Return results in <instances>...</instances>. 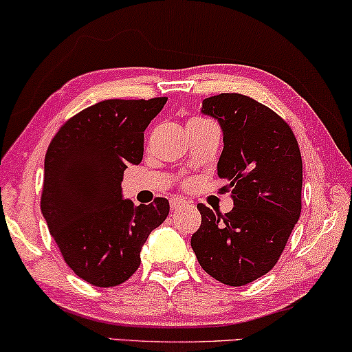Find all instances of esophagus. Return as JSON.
<instances>
[{"mask_svg":"<svg viewBox=\"0 0 352 352\" xmlns=\"http://www.w3.org/2000/svg\"><path fill=\"white\" fill-rule=\"evenodd\" d=\"M170 204H171V210L175 211V213H177V211H181V210L190 208V206H192L190 201H186V200H182V199H173Z\"/></svg>","mask_w":352,"mask_h":352,"instance_id":"obj_1","label":"esophagus"}]
</instances>
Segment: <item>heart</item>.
<instances>
[{
    "instance_id": "heart-1",
    "label": "heart",
    "mask_w": 352,
    "mask_h": 352,
    "mask_svg": "<svg viewBox=\"0 0 352 352\" xmlns=\"http://www.w3.org/2000/svg\"><path fill=\"white\" fill-rule=\"evenodd\" d=\"M199 120H200V118H194V120H190V122H199Z\"/></svg>"
}]
</instances>
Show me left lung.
Listing matches in <instances>:
<instances>
[{
  "instance_id": "1",
  "label": "left lung",
  "mask_w": 352,
  "mask_h": 352,
  "mask_svg": "<svg viewBox=\"0 0 352 352\" xmlns=\"http://www.w3.org/2000/svg\"><path fill=\"white\" fill-rule=\"evenodd\" d=\"M201 112L223 129L218 176L228 181L229 213L197 205L201 224L190 245L200 266L230 287L263 277L280 258L301 213L302 162L285 120L248 96L206 98Z\"/></svg>"
}]
</instances>
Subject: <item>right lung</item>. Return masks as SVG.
Wrapping results in <instances>:
<instances>
[{"instance_id": "add662e5", "label": "right lung", "mask_w": 352, "mask_h": 352, "mask_svg": "<svg viewBox=\"0 0 352 352\" xmlns=\"http://www.w3.org/2000/svg\"><path fill=\"white\" fill-rule=\"evenodd\" d=\"M166 100H102L67 120L47 147L41 213L69 267L94 287L126 282L170 213L163 197L134 206L122 195L123 171L141 163L144 131Z\"/></svg>"}]
</instances>
